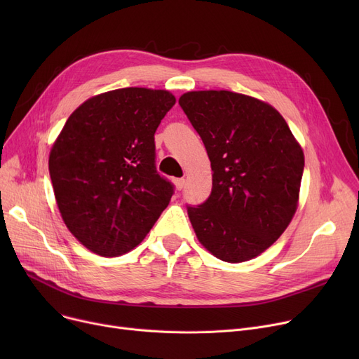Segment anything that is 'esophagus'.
I'll return each instance as SVG.
<instances>
[{
	"instance_id": "1",
	"label": "esophagus",
	"mask_w": 359,
	"mask_h": 359,
	"mask_svg": "<svg viewBox=\"0 0 359 359\" xmlns=\"http://www.w3.org/2000/svg\"><path fill=\"white\" fill-rule=\"evenodd\" d=\"M184 182H186L184 179H176V180H175V186H176L177 191H182V189H183V187H184Z\"/></svg>"
}]
</instances>
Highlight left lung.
Instances as JSON below:
<instances>
[{
	"instance_id": "left-lung-1",
	"label": "left lung",
	"mask_w": 359,
	"mask_h": 359,
	"mask_svg": "<svg viewBox=\"0 0 359 359\" xmlns=\"http://www.w3.org/2000/svg\"><path fill=\"white\" fill-rule=\"evenodd\" d=\"M212 168V192L187 215L202 246L240 263L269 249L299 201L304 153L269 103L229 90L187 91L179 99Z\"/></svg>"
}]
</instances>
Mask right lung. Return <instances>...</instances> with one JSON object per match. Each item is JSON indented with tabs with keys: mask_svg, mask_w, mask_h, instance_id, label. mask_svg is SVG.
<instances>
[{
	"mask_svg": "<svg viewBox=\"0 0 359 359\" xmlns=\"http://www.w3.org/2000/svg\"><path fill=\"white\" fill-rule=\"evenodd\" d=\"M175 103L167 90H110L75 109L55 140L49 175L56 205L90 252H130L167 208L173 186L156 170L154 134Z\"/></svg>",
	"mask_w": 359,
	"mask_h": 359,
	"instance_id": "1",
	"label": "right lung"
}]
</instances>
